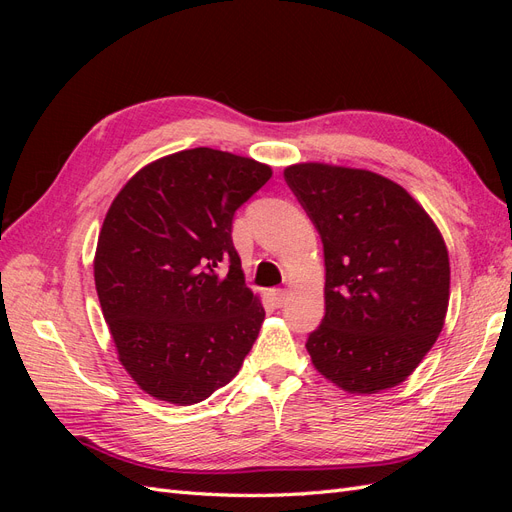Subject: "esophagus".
Returning <instances> with one entry per match:
<instances>
[{"instance_id":"obj_1","label":"esophagus","mask_w":512,"mask_h":512,"mask_svg":"<svg viewBox=\"0 0 512 512\" xmlns=\"http://www.w3.org/2000/svg\"><path fill=\"white\" fill-rule=\"evenodd\" d=\"M273 301L277 307H282L288 301V292L286 290H273Z\"/></svg>"}]
</instances>
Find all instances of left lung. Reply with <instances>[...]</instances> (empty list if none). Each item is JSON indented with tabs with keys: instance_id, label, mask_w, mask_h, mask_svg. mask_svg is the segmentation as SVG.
Masks as SVG:
<instances>
[{
	"instance_id": "left-lung-1",
	"label": "left lung",
	"mask_w": 512,
	"mask_h": 512,
	"mask_svg": "<svg viewBox=\"0 0 512 512\" xmlns=\"http://www.w3.org/2000/svg\"><path fill=\"white\" fill-rule=\"evenodd\" d=\"M284 177L324 247L327 312L305 344L314 367L348 393L393 389L444 327L451 265L442 232L399 183L371 170L301 162Z\"/></svg>"
}]
</instances>
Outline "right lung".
Masks as SVG:
<instances>
[{"label":"right lung","mask_w":512,"mask_h":512,"mask_svg":"<svg viewBox=\"0 0 512 512\" xmlns=\"http://www.w3.org/2000/svg\"><path fill=\"white\" fill-rule=\"evenodd\" d=\"M269 164L196 147L153 160L106 211L94 280L119 363L147 395L192 406L237 376L265 320L232 215Z\"/></svg>","instance_id":"right-lung-1"}]
</instances>
